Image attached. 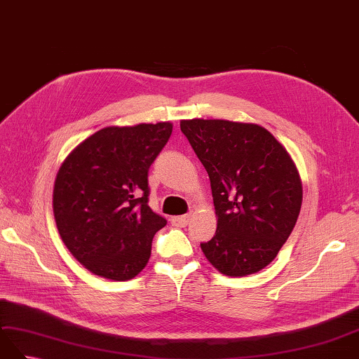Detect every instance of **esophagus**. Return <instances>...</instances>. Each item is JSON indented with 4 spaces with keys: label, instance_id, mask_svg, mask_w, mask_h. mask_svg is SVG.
I'll return each instance as SVG.
<instances>
[{
    "label": "esophagus",
    "instance_id": "34e87169",
    "mask_svg": "<svg viewBox=\"0 0 359 359\" xmlns=\"http://www.w3.org/2000/svg\"><path fill=\"white\" fill-rule=\"evenodd\" d=\"M191 220V215L187 214V215H177V217H171V223L174 224V226H180V228H185L187 224L189 223Z\"/></svg>",
    "mask_w": 359,
    "mask_h": 359
}]
</instances>
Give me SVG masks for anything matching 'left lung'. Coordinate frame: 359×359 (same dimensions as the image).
<instances>
[{"instance_id": "obj_1", "label": "left lung", "mask_w": 359, "mask_h": 359, "mask_svg": "<svg viewBox=\"0 0 359 359\" xmlns=\"http://www.w3.org/2000/svg\"><path fill=\"white\" fill-rule=\"evenodd\" d=\"M211 180L215 236L200 243L219 272L245 277L266 268L292 232L302 179L286 148L257 123L180 121Z\"/></svg>"}]
</instances>
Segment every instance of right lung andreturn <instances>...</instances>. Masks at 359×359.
Returning a JSON list of instances; mask_svg holds the SVG:
<instances>
[{"label":"right lung","instance_id":"obj_1","mask_svg":"<svg viewBox=\"0 0 359 359\" xmlns=\"http://www.w3.org/2000/svg\"><path fill=\"white\" fill-rule=\"evenodd\" d=\"M171 122L107 127L65 157L56 174L53 214L67 249L99 277L135 278L166 220L148 206V170Z\"/></svg>","mask_w":359,"mask_h":359}]
</instances>
